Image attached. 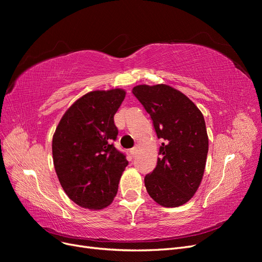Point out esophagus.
Segmentation results:
<instances>
[{"instance_id": "34e87169", "label": "esophagus", "mask_w": 262, "mask_h": 262, "mask_svg": "<svg viewBox=\"0 0 262 262\" xmlns=\"http://www.w3.org/2000/svg\"><path fill=\"white\" fill-rule=\"evenodd\" d=\"M137 153H138V148H137V146L136 147H132L131 149H130V154H131V156H136L137 155Z\"/></svg>"}]
</instances>
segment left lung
<instances>
[{"label": "left lung", "mask_w": 262, "mask_h": 262, "mask_svg": "<svg viewBox=\"0 0 262 262\" xmlns=\"http://www.w3.org/2000/svg\"><path fill=\"white\" fill-rule=\"evenodd\" d=\"M132 93L163 140L156 167L144 178L147 192L163 207H179L193 196L204 172L209 139L203 115L168 85H138Z\"/></svg>", "instance_id": "obj_1"}]
</instances>
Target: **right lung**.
I'll use <instances>...</instances> for the list:
<instances>
[{
    "label": "right lung",
    "mask_w": 262,
    "mask_h": 262,
    "mask_svg": "<svg viewBox=\"0 0 262 262\" xmlns=\"http://www.w3.org/2000/svg\"><path fill=\"white\" fill-rule=\"evenodd\" d=\"M125 97L120 89L90 92L63 115L52 139L55 172L68 196L86 209L113 202L129 162L114 146V116Z\"/></svg>",
    "instance_id": "right-lung-1"
}]
</instances>
